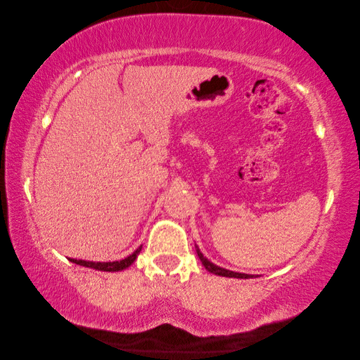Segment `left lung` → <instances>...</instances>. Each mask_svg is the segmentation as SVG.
Listing matches in <instances>:
<instances>
[{
	"instance_id": "8db88e82",
	"label": "left lung",
	"mask_w": 360,
	"mask_h": 360,
	"mask_svg": "<svg viewBox=\"0 0 360 360\" xmlns=\"http://www.w3.org/2000/svg\"><path fill=\"white\" fill-rule=\"evenodd\" d=\"M195 248H196L198 257H200V259H201V263L204 264V267H205V269H207L209 272L215 274V275H221V277H231V278H252V277H254V275L241 274V272H233V271L224 269V267H219V266H217V264H213V263L210 262V259H207V258H205V257L202 255V252L200 250V248H198V246H195Z\"/></svg>"
}]
</instances>
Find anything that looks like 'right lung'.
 Listing matches in <instances>:
<instances>
[{
	"mask_svg": "<svg viewBox=\"0 0 360 360\" xmlns=\"http://www.w3.org/2000/svg\"><path fill=\"white\" fill-rule=\"evenodd\" d=\"M142 246L137 248L131 255H128L124 259H119V262H86V259H77V258H70V262L75 263V264H80V266H85V267H91V269H96V271H103V272H119V271H124L127 267L131 266L134 263V259L139 255Z\"/></svg>",
	"mask_w": 360,
	"mask_h": 360,
	"instance_id": "1",
	"label": "right lung"
}]
</instances>
